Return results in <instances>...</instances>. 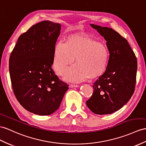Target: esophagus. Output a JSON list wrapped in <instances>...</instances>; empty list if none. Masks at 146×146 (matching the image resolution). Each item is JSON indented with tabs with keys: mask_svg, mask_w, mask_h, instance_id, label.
I'll list each match as a JSON object with an SVG mask.
<instances>
[{
	"mask_svg": "<svg viewBox=\"0 0 146 146\" xmlns=\"http://www.w3.org/2000/svg\"><path fill=\"white\" fill-rule=\"evenodd\" d=\"M79 86L78 85H74V84H70L69 87L70 88H74V87H79Z\"/></svg>",
	"mask_w": 146,
	"mask_h": 146,
	"instance_id": "esophagus-1",
	"label": "esophagus"
}]
</instances>
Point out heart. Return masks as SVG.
<instances>
[{
    "mask_svg": "<svg viewBox=\"0 0 146 146\" xmlns=\"http://www.w3.org/2000/svg\"><path fill=\"white\" fill-rule=\"evenodd\" d=\"M110 52L104 42L96 41L85 35L74 34L66 39L65 43L56 44L53 53V67L58 75L62 76L75 58L76 65L67 70L65 79L73 82L95 79L105 72Z\"/></svg>",
    "mask_w": 146,
    "mask_h": 146,
    "instance_id": "heart-1",
    "label": "heart"
}]
</instances>
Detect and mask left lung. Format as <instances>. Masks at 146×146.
Here are the masks:
<instances>
[{
    "mask_svg": "<svg viewBox=\"0 0 146 146\" xmlns=\"http://www.w3.org/2000/svg\"><path fill=\"white\" fill-rule=\"evenodd\" d=\"M106 41L110 56L105 72L92 85L87 106L97 115L111 114L128 102L136 80V57L128 42L111 28L90 24Z\"/></svg>",
    "mask_w": 146,
    "mask_h": 146,
    "instance_id": "obj_1",
    "label": "left lung"
}]
</instances>
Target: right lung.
Masks as SVG:
<instances>
[{
    "mask_svg": "<svg viewBox=\"0 0 146 146\" xmlns=\"http://www.w3.org/2000/svg\"><path fill=\"white\" fill-rule=\"evenodd\" d=\"M61 24L42 21L22 34L10 54L9 71L17 100L28 111L49 115L59 107L69 85L52 69Z\"/></svg>",
    "mask_w": 146,
    "mask_h": 146,
    "instance_id": "obj_1",
    "label": "right lung"
}]
</instances>
